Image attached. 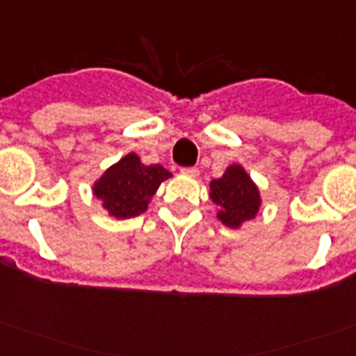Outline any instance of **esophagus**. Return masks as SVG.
<instances>
[{
	"label": "esophagus",
	"instance_id": "1",
	"mask_svg": "<svg viewBox=\"0 0 356 356\" xmlns=\"http://www.w3.org/2000/svg\"><path fill=\"white\" fill-rule=\"evenodd\" d=\"M181 172H184L186 176H193V178H195V176H199V168H195V167L181 168Z\"/></svg>",
	"mask_w": 356,
	"mask_h": 356
}]
</instances>
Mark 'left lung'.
<instances>
[{"instance_id": "obj_1", "label": "left lung", "mask_w": 356, "mask_h": 356, "mask_svg": "<svg viewBox=\"0 0 356 356\" xmlns=\"http://www.w3.org/2000/svg\"><path fill=\"white\" fill-rule=\"evenodd\" d=\"M210 199L218 207V220L232 229L252 220L260 210V189L241 165L225 168L222 178L210 181Z\"/></svg>"}]
</instances>
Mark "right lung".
Here are the masks:
<instances>
[{"label":"right lung","mask_w":356,"mask_h":356,"mask_svg":"<svg viewBox=\"0 0 356 356\" xmlns=\"http://www.w3.org/2000/svg\"><path fill=\"white\" fill-rule=\"evenodd\" d=\"M170 176L165 167L144 165L136 153H129L95 181L92 191L110 216L124 220L146 212L161 181Z\"/></svg>","instance_id":"add662e5"}]
</instances>
